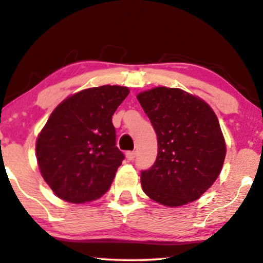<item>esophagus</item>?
Here are the masks:
<instances>
[{
	"label": "esophagus",
	"instance_id": "esophagus-1",
	"mask_svg": "<svg viewBox=\"0 0 263 263\" xmlns=\"http://www.w3.org/2000/svg\"><path fill=\"white\" fill-rule=\"evenodd\" d=\"M125 155H126V158L128 161H133L136 157V151H127Z\"/></svg>",
	"mask_w": 263,
	"mask_h": 263
}]
</instances>
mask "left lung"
Segmentation results:
<instances>
[{"mask_svg": "<svg viewBox=\"0 0 263 263\" xmlns=\"http://www.w3.org/2000/svg\"><path fill=\"white\" fill-rule=\"evenodd\" d=\"M137 99L157 135V157L140 174L142 188L158 204L197 200L219 176L227 145L213 109L179 88L156 87Z\"/></svg>", "mask_w": 263, "mask_h": 263, "instance_id": "1", "label": "left lung"}]
</instances>
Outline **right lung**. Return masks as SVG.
<instances>
[{
	"label": "right lung",
	"instance_id": "right-lung-1",
	"mask_svg": "<svg viewBox=\"0 0 263 263\" xmlns=\"http://www.w3.org/2000/svg\"><path fill=\"white\" fill-rule=\"evenodd\" d=\"M127 87L88 88L51 113L35 143L40 174L53 193L72 204L99 199L109 190L124 154L116 146L112 116Z\"/></svg>",
	"mask_w": 263,
	"mask_h": 263
}]
</instances>
